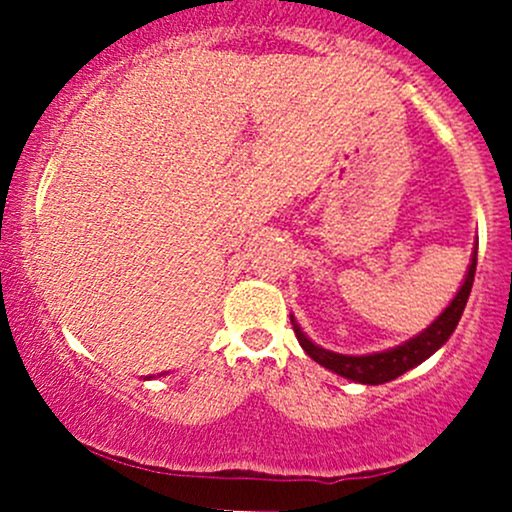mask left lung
<instances>
[{
    "instance_id": "obj_1",
    "label": "left lung",
    "mask_w": 512,
    "mask_h": 512,
    "mask_svg": "<svg viewBox=\"0 0 512 512\" xmlns=\"http://www.w3.org/2000/svg\"><path fill=\"white\" fill-rule=\"evenodd\" d=\"M476 262H478V250L473 252L471 265H468V275L463 280L461 289L456 292V297L451 299L446 309L423 329L421 334H416L414 339L409 342L399 344L394 349H386V352H376V354H364V356H349V354H337L329 352V349L317 347L307 334L299 329V324L294 322V334H297V342L302 344V349L312 356L317 364H322L324 369L334 371V374L344 376V379L356 381V384H386V381H394L396 376L406 374L409 369L426 361L428 356L443 347L448 342L453 332H456L458 322H461V314L466 309L468 294H471L473 287V277H476Z\"/></svg>"
}]
</instances>
